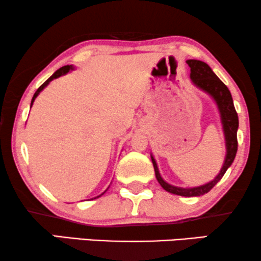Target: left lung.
I'll use <instances>...</instances> for the list:
<instances>
[{
    "label": "left lung",
    "mask_w": 261,
    "mask_h": 261,
    "mask_svg": "<svg viewBox=\"0 0 261 261\" xmlns=\"http://www.w3.org/2000/svg\"><path fill=\"white\" fill-rule=\"evenodd\" d=\"M187 64L190 67V78L191 82L196 85L197 88L203 90L210 95L211 97L216 101L220 113V120L223 124L224 136H225V146H226V155L224 160L223 167L218 173V176L211 180L210 183L203 184L200 187L194 188H180L174 187L166 183L160 176L159 169H158L156 161L151 156V163H153L155 176H156L158 182L165 190L169 191L174 195L180 196H200L203 194L208 193L217 183L222 179L226 170L231 166L233 159H235L237 153V128H239V117H237L233 101L230 94L229 89L220 79L217 77L216 73L211 70V67L206 62L200 60H188Z\"/></svg>",
    "instance_id": "obj_1"
}]
</instances>
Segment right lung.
I'll use <instances>...</instances> for the list:
<instances>
[{"label":"right lung","instance_id":"add662e5","mask_svg":"<svg viewBox=\"0 0 261 261\" xmlns=\"http://www.w3.org/2000/svg\"><path fill=\"white\" fill-rule=\"evenodd\" d=\"M72 70H73V66H72V65H67V66H64V67L59 68V70H58L57 72H55V73L53 74L51 77H49V78L47 79V81H45L44 83H43V84L41 85V87H39V88L37 89V91L35 92L34 97H32V101H31V106H32V103H34L35 98L38 96V94H39V92H41V91L43 90V89H44L45 87H47V85H48L49 83H50V82L53 81V79H55V78H59V77H61V75H64V74H66V73H68V72L72 71ZM101 195H102V194H101ZM101 195H100V196H101ZM100 196H96V197H100ZM96 197H94V199H96Z\"/></svg>","mask_w":261,"mask_h":261}]
</instances>
